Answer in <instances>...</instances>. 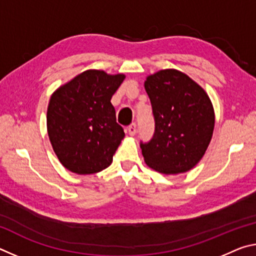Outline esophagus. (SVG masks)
<instances>
[{
	"label": "esophagus",
	"mask_w": 256,
	"mask_h": 256,
	"mask_svg": "<svg viewBox=\"0 0 256 256\" xmlns=\"http://www.w3.org/2000/svg\"><path fill=\"white\" fill-rule=\"evenodd\" d=\"M128 134H130V136H136V133L138 132L136 123H132L131 125H128Z\"/></svg>",
	"instance_id": "esophagus-1"
}]
</instances>
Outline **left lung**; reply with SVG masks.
<instances>
[{"mask_svg":"<svg viewBox=\"0 0 256 256\" xmlns=\"http://www.w3.org/2000/svg\"><path fill=\"white\" fill-rule=\"evenodd\" d=\"M154 132L140 141L149 167L164 174L185 172L196 166L209 146L214 112L200 86L177 70H162L146 78Z\"/></svg>","mask_w":256,"mask_h":256,"instance_id":"8db88e82","label":"left lung"}]
</instances>
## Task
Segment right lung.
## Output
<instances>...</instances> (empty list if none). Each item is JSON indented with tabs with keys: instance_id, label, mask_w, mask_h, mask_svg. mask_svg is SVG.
I'll use <instances>...</instances> for the list:
<instances>
[{
	"instance_id": "1",
	"label": "right lung",
	"mask_w": 256,
	"mask_h": 256,
	"mask_svg": "<svg viewBox=\"0 0 256 256\" xmlns=\"http://www.w3.org/2000/svg\"><path fill=\"white\" fill-rule=\"evenodd\" d=\"M124 79V74L89 70L52 94L47 131L66 170L80 175L94 174L112 164L125 133L116 122L110 99Z\"/></svg>"
}]
</instances>
